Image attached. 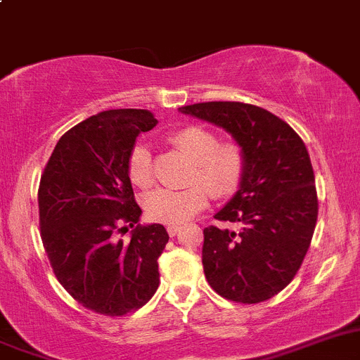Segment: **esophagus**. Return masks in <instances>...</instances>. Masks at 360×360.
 Returning <instances> with one entry per match:
<instances>
[{
	"instance_id": "obj_1",
	"label": "esophagus",
	"mask_w": 360,
	"mask_h": 360,
	"mask_svg": "<svg viewBox=\"0 0 360 360\" xmlns=\"http://www.w3.org/2000/svg\"><path fill=\"white\" fill-rule=\"evenodd\" d=\"M180 229H182V226H167V235L169 237H176Z\"/></svg>"
}]
</instances>
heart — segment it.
I'll list each match as a JSON object with an SVG mask.
<instances>
[{
    "instance_id": "b5f03b06",
    "label": "heart",
    "mask_w": 360,
    "mask_h": 360,
    "mask_svg": "<svg viewBox=\"0 0 360 360\" xmlns=\"http://www.w3.org/2000/svg\"><path fill=\"white\" fill-rule=\"evenodd\" d=\"M174 150L193 162L189 174L191 187L184 191H153L145 201V210L152 221L178 226L193 219L208 203L210 194L217 200L229 198L240 187L244 178L245 152L240 143H219L215 132L201 125H184L167 136ZM127 174L138 189L153 186L152 155L148 146L138 143L127 159Z\"/></svg>"
}]
</instances>
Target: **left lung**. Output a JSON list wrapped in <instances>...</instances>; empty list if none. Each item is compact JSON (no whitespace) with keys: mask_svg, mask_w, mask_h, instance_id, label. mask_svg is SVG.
I'll list each match as a JSON object with an SVG mask.
<instances>
[{"mask_svg":"<svg viewBox=\"0 0 360 360\" xmlns=\"http://www.w3.org/2000/svg\"><path fill=\"white\" fill-rule=\"evenodd\" d=\"M180 111L222 127L248 160L238 191L215 214L240 229H203L208 285L233 302L272 299L299 272L316 226L318 198L306 145L288 123L258 105L201 102Z\"/></svg>","mask_w":360,"mask_h":360,"instance_id":"obj_1","label":"left lung"}]
</instances>
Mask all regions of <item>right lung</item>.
Returning a JSON list of instances; mask_svg holds the SVG:
<instances>
[{"label": "right lung", "instance_id": "add662e5", "mask_svg": "<svg viewBox=\"0 0 360 360\" xmlns=\"http://www.w3.org/2000/svg\"><path fill=\"white\" fill-rule=\"evenodd\" d=\"M157 125L146 109H109L65 132L39 187L40 237L54 276L81 306L123 316L159 288L162 224H138L141 208L127 159L141 132ZM134 227L131 240L118 233Z\"/></svg>", "mask_w": 360, "mask_h": 360}]
</instances>
